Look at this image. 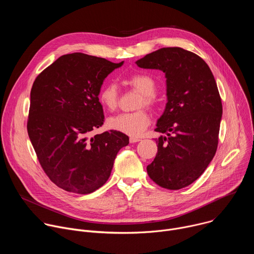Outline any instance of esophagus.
I'll list each match as a JSON object with an SVG mask.
<instances>
[{"mask_svg": "<svg viewBox=\"0 0 254 254\" xmlns=\"http://www.w3.org/2000/svg\"><path fill=\"white\" fill-rule=\"evenodd\" d=\"M139 140H140V138H138V137H133V136L129 137V141H130L131 143H133V142H137V141H139Z\"/></svg>", "mask_w": 254, "mask_h": 254, "instance_id": "esophagus-1", "label": "esophagus"}]
</instances>
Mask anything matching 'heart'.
I'll list each match as a JSON object with an SVG mask.
<instances>
[{
  "instance_id": "b5f03b06",
  "label": "heart",
  "mask_w": 254,
  "mask_h": 254,
  "mask_svg": "<svg viewBox=\"0 0 254 254\" xmlns=\"http://www.w3.org/2000/svg\"><path fill=\"white\" fill-rule=\"evenodd\" d=\"M127 84L141 93L137 107H153L157 103L155 95L156 82L153 77L146 73H135L127 79ZM98 100L100 104L108 111H115L119 104V92L115 83H105L99 93ZM150 124V117L144 110L133 113H123L112 117L107 121V126L112 129L126 133L130 136H138L143 133Z\"/></svg>"
}]
</instances>
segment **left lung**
<instances>
[{
    "label": "left lung",
    "instance_id": "8db88e82",
    "mask_svg": "<svg viewBox=\"0 0 254 254\" xmlns=\"http://www.w3.org/2000/svg\"><path fill=\"white\" fill-rule=\"evenodd\" d=\"M135 63L167 78L168 102L155 129L167 135L156 138L148 175L163 188L182 189L204 173L218 146L222 102L215 78L200 56L180 47L161 48Z\"/></svg>",
    "mask_w": 254,
    "mask_h": 254
}]
</instances>
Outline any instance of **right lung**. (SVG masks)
Wrapping results in <instances>:
<instances>
[{
    "mask_svg": "<svg viewBox=\"0 0 254 254\" xmlns=\"http://www.w3.org/2000/svg\"><path fill=\"white\" fill-rule=\"evenodd\" d=\"M123 63L66 54L33 83L28 134L45 174L67 192L89 194L100 188L117 154L128 144V136L117 130L88 137L104 122L98 100L103 80Z\"/></svg>",
    "mask_w": 254,
    "mask_h": 254,
    "instance_id": "obj_1",
    "label": "right lung"
}]
</instances>
